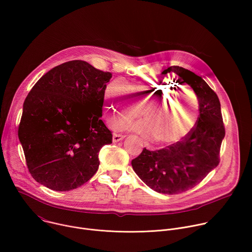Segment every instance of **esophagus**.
Segmentation results:
<instances>
[{
  "instance_id": "obj_1",
  "label": "esophagus",
  "mask_w": 252,
  "mask_h": 252,
  "mask_svg": "<svg viewBox=\"0 0 252 252\" xmlns=\"http://www.w3.org/2000/svg\"><path fill=\"white\" fill-rule=\"evenodd\" d=\"M124 138H125V135H123V134L115 133V134L113 135V141H114V142H119V141H121V140L124 139Z\"/></svg>"
}]
</instances>
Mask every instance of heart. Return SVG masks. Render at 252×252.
I'll use <instances>...</instances> for the list:
<instances>
[{"instance_id": "1", "label": "heart", "mask_w": 252, "mask_h": 252, "mask_svg": "<svg viewBox=\"0 0 252 252\" xmlns=\"http://www.w3.org/2000/svg\"><path fill=\"white\" fill-rule=\"evenodd\" d=\"M164 81H143L129 87L115 81L105 89L106 121L134 118L141 109L146 121L130 124L119 122L118 128L132 129L160 146H170L183 140L194 127L198 116L195 96L173 95Z\"/></svg>"}]
</instances>
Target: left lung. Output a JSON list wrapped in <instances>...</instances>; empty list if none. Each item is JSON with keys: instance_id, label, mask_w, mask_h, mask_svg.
<instances>
[{"instance_id": "obj_1", "label": "left lung", "mask_w": 252, "mask_h": 252, "mask_svg": "<svg viewBox=\"0 0 252 252\" xmlns=\"http://www.w3.org/2000/svg\"><path fill=\"white\" fill-rule=\"evenodd\" d=\"M167 73H172L178 82L188 84L194 91L199 117L182 141L155 152L145 148L131 160V165L141 181L155 191L178 194L194 188L219 165L225 129L219 96L201 77L177 65L162 71Z\"/></svg>"}]
</instances>
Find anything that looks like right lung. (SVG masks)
Here are the masks:
<instances>
[{
    "instance_id": "right-lung-1",
    "label": "right lung",
    "mask_w": 252,
    "mask_h": 252,
    "mask_svg": "<svg viewBox=\"0 0 252 252\" xmlns=\"http://www.w3.org/2000/svg\"><path fill=\"white\" fill-rule=\"evenodd\" d=\"M111 78L76 60L55 66L32 87L24 101L19 139L35 182L67 191L96 172L100 149L113 140L100 120Z\"/></svg>"
}]
</instances>
